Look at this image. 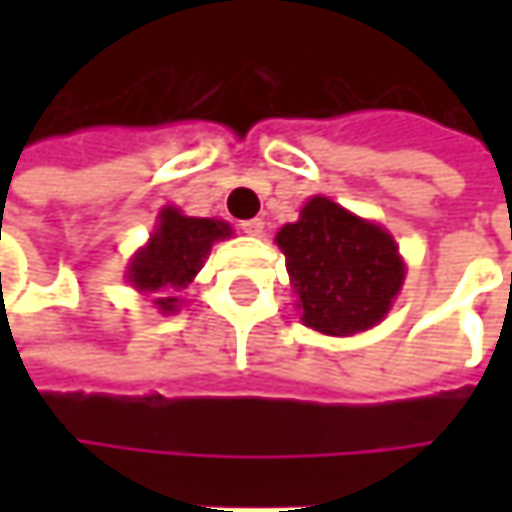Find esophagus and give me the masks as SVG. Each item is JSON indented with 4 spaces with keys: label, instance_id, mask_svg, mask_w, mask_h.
Returning <instances> with one entry per match:
<instances>
[{
    "label": "esophagus",
    "instance_id": "esophagus-1",
    "mask_svg": "<svg viewBox=\"0 0 512 512\" xmlns=\"http://www.w3.org/2000/svg\"><path fill=\"white\" fill-rule=\"evenodd\" d=\"M242 230H245L247 236H262L265 233V222L262 219H247V222H242Z\"/></svg>",
    "mask_w": 512,
    "mask_h": 512
}]
</instances>
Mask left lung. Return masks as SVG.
<instances>
[{
	"label": "left lung",
	"mask_w": 512,
	"mask_h": 512,
	"mask_svg": "<svg viewBox=\"0 0 512 512\" xmlns=\"http://www.w3.org/2000/svg\"><path fill=\"white\" fill-rule=\"evenodd\" d=\"M302 322L325 336L379 325L404 282L399 245L384 227L313 196L299 222L276 233Z\"/></svg>",
	"instance_id": "left-lung-1"
}]
</instances>
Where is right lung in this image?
<instances>
[{
  "label": "right lung",
  "mask_w": 512,
  "mask_h": 512,
  "mask_svg": "<svg viewBox=\"0 0 512 512\" xmlns=\"http://www.w3.org/2000/svg\"><path fill=\"white\" fill-rule=\"evenodd\" d=\"M233 230L219 219H196L185 216L176 207H162L159 225L150 242L136 250L130 259L128 282L139 293H159L153 305L162 313H173L179 307V290L202 270L213 242L227 239Z\"/></svg>",
  "instance_id": "add662e5"
}]
</instances>
